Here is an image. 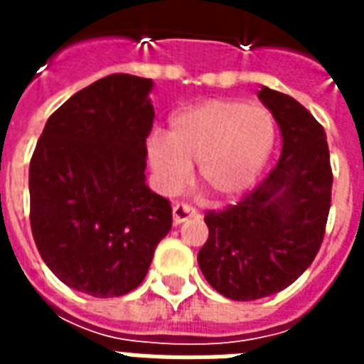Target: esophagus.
<instances>
[{
	"instance_id": "34e87169",
	"label": "esophagus",
	"mask_w": 364,
	"mask_h": 364,
	"mask_svg": "<svg viewBox=\"0 0 364 364\" xmlns=\"http://www.w3.org/2000/svg\"><path fill=\"white\" fill-rule=\"evenodd\" d=\"M171 213H173V223H176V225H181V223L188 221L191 217L198 215V211L194 210V208H191L188 204H176L173 205V210H171Z\"/></svg>"
}]
</instances>
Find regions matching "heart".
Instances as JSON below:
<instances>
[{
	"label": "heart",
	"mask_w": 364,
	"mask_h": 364,
	"mask_svg": "<svg viewBox=\"0 0 364 364\" xmlns=\"http://www.w3.org/2000/svg\"><path fill=\"white\" fill-rule=\"evenodd\" d=\"M276 141L266 107L240 100H210L177 113L168 137L154 134L147 159L164 193H177L198 164V181L217 200H236L253 187Z\"/></svg>",
	"instance_id": "obj_1"
}]
</instances>
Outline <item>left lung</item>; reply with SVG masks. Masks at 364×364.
<instances>
[{
    "label": "left lung",
    "mask_w": 364,
    "mask_h": 364,
    "mask_svg": "<svg viewBox=\"0 0 364 364\" xmlns=\"http://www.w3.org/2000/svg\"><path fill=\"white\" fill-rule=\"evenodd\" d=\"M259 100L282 132V156L253 193L225 211H208L210 236L198 266L217 293L257 300L296 282L325 236L333 170L327 134L304 105L262 87Z\"/></svg>",
    "instance_id": "left-lung-1"
}]
</instances>
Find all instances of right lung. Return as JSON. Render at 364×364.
Listing matches in <instances>:
<instances>
[{
    "label": "right lung",
    "mask_w": 364,
    "mask_h": 364,
    "mask_svg": "<svg viewBox=\"0 0 364 364\" xmlns=\"http://www.w3.org/2000/svg\"><path fill=\"white\" fill-rule=\"evenodd\" d=\"M153 81L115 73L48 117L30 162V223L39 255L68 287L130 293L170 232V202L145 183Z\"/></svg>",
    "instance_id": "1"
}]
</instances>
